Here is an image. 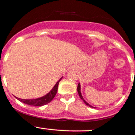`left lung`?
Masks as SVG:
<instances>
[{
    "label": "left lung",
    "instance_id": "left-lung-1",
    "mask_svg": "<svg viewBox=\"0 0 135 135\" xmlns=\"http://www.w3.org/2000/svg\"><path fill=\"white\" fill-rule=\"evenodd\" d=\"M77 90H78V94H79V96H80V98H81V100H84V103L86 104L87 105V106H90V107H93V106H91V105H90V104H89L87 102H86V101H85V100H84V99L83 98L82 96H81V91H80V90H81V89H80V83H79V84H78V86Z\"/></svg>",
    "mask_w": 135,
    "mask_h": 135
}]
</instances>
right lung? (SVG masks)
I'll use <instances>...</instances> for the list:
<instances>
[{
  "label": "right lung",
  "instance_id": "obj_1",
  "mask_svg": "<svg viewBox=\"0 0 135 135\" xmlns=\"http://www.w3.org/2000/svg\"><path fill=\"white\" fill-rule=\"evenodd\" d=\"M62 79V78L59 79V81L55 84L54 87L53 88L52 90H51L50 92L48 94H47L45 96H43L41 98H39L36 99H30V100H25V99H21V98H17L18 99V100L21 102H23V103L26 104L31 105V106H41L45 105L49 103L55 97V95L57 94V91L58 88V85H59V82L60 80Z\"/></svg>",
  "mask_w": 135,
  "mask_h": 135
}]
</instances>
